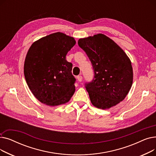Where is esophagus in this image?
<instances>
[{"label":"esophagus","instance_id":"esophagus-1","mask_svg":"<svg viewBox=\"0 0 156 156\" xmlns=\"http://www.w3.org/2000/svg\"><path fill=\"white\" fill-rule=\"evenodd\" d=\"M77 80H78V81H82V80H83L82 76H81V75L78 76H77Z\"/></svg>","mask_w":156,"mask_h":156}]
</instances>
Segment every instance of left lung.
Wrapping results in <instances>:
<instances>
[{"mask_svg":"<svg viewBox=\"0 0 156 156\" xmlns=\"http://www.w3.org/2000/svg\"><path fill=\"white\" fill-rule=\"evenodd\" d=\"M78 45L85 52L94 71L85 88L95 107L106 109L123 101L133 83L132 62L124 51L104 34L80 38Z\"/></svg>","mask_w":156,"mask_h":156,"instance_id":"8db88e82","label":"left lung"}]
</instances>
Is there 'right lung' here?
<instances>
[{
	"mask_svg": "<svg viewBox=\"0 0 156 156\" xmlns=\"http://www.w3.org/2000/svg\"><path fill=\"white\" fill-rule=\"evenodd\" d=\"M73 37L57 32L35 41L24 64V75L34 95L49 106L69 102L75 93L73 64L66 56L75 45Z\"/></svg>",
	"mask_w": 156,
	"mask_h": 156,
	"instance_id": "right-lung-1",
	"label": "right lung"
}]
</instances>
